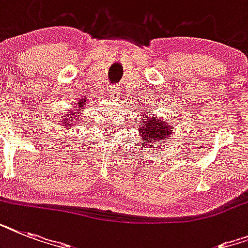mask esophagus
Masks as SVG:
<instances>
[{"instance_id":"esophagus-1","label":"esophagus","mask_w":248,"mask_h":248,"mask_svg":"<svg viewBox=\"0 0 248 248\" xmlns=\"http://www.w3.org/2000/svg\"><path fill=\"white\" fill-rule=\"evenodd\" d=\"M118 89H117L116 86H110L108 89V95L109 97H113V99H118Z\"/></svg>"}]
</instances>
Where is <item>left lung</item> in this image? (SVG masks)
<instances>
[{
	"label": "left lung",
	"instance_id": "left-lung-1",
	"mask_svg": "<svg viewBox=\"0 0 248 248\" xmlns=\"http://www.w3.org/2000/svg\"><path fill=\"white\" fill-rule=\"evenodd\" d=\"M149 112L144 113L143 120L139 121V135L141 136V145H147V147H157L161 140L167 139L170 136L171 131V126L166 124L163 120H159L157 117H153V114H148ZM147 151V149H144Z\"/></svg>",
	"mask_w": 248,
	"mask_h": 248
}]
</instances>
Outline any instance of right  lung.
Segmentation results:
<instances>
[{"instance_id":"1","label":"right lung","mask_w":248,"mask_h":248,"mask_svg":"<svg viewBox=\"0 0 248 248\" xmlns=\"http://www.w3.org/2000/svg\"><path fill=\"white\" fill-rule=\"evenodd\" d=\"M78 104H79L78 105L79 108H83V107H85V101L81 100V103H78ZM78 114H79V112H75V110H73L71 116H69V118H62V121H60V122H63L64 126H65V124H67V122H71L72 124L73 121L78 120V118H77V117H78Z\"/></svg>"}]
</instances>
